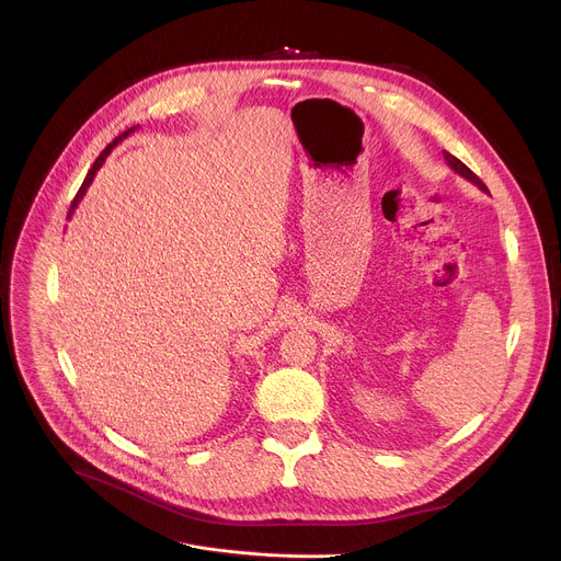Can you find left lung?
Wrapping results in <instances>:
<instances>
[{
	"mask_svg": "<svg viewBox=\"0 0 561 561\" xmlns=\"http://www.w3.org/2000/svg\"><path fill=\"white\" fill-rule=\"evenodd\" d=\"M444 159H446V164H448V167H450V169H453L457 175H461L463 180H468L470 184H474L479 191L489 193L486 184H484L482 180H479V178H477V175H474V173H472V171H470V169H468L463 162H459V159H457L455 154H450V152H446V150H444Z\"/></svg>",
	"mask_w": 561,
	"mask_h": 561,
	"instance_id": "1",
	"label": "left lung"
}]
</instances>
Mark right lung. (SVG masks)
Instances as JSON below:
<instances>
[{
    "instance_id": "obj_1",
    "label": "right lung",
    "mask_w": 561,
    "mask_h": 561,
    "mask_svg": "<svg viewBox=\"0 0 561 561\" xmlns=\"http://www.w3.org/2000/svg\"><path fill=\"white\" fill-rule=\"evenodd\" d=\"M137 128H139V126H133V128H128V130H124V133H122V135H119V137H115V139H113V144H108V146H106V148H104V150H102V152H100V157H98V159H95V164H93V169H91V171H89V175H87V180H84V184H82V188H79V191H77V195H75V199H72V204H70V210H68V217H70V215H72V213H75V208H77V204H79V202H82V197H84V195H87V191H89V186H91V182H93V178H95V175H98V171H100V169H102V164H104V162H106V157H108V154H111V150H113V148H115V146H117V144H119V141H122V139H126V137H128V135H130V133H135V130H137Z\"/></svg>"
}]
</instances>
